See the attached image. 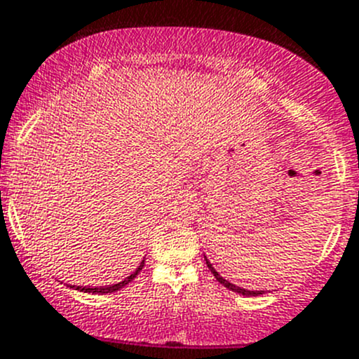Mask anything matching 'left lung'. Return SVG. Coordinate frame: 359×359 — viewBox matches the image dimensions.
<instances>
[{"mask_svg": "<svg viewBox=\"0 0 359 359\" xmlns=\"http://www.w3.org/2000/svg\"><path fill=\"white\" fill-rule=\"evenodd\" d=\"M203 259H205V264H207V267H209V271H210V273L214 274V278H216V280L219 281L221 285H225L226 289H229V290H232V292L243 294V296H260V294H264V292H266V290H248V289H243V287H237V285H233V283H230L229 280H225V278H223V276H221L219 273H217V271H216V267H214L212 264L209 262V259H207L205 255H203Z\"/></svg>", "mask_w": 359, "mask_h": 359, "instance_id": "8db88e82", "label": "left lung"}]
</instances>
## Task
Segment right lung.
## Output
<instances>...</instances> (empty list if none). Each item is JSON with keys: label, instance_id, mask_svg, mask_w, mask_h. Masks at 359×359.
I'll list each match as a JSON object with an SVG mask.
<instances>
[{"label": "right lung", "instance_id": "right-lung-1", "mask_svg": "<svg viewBox=\"0 0 359 359\" xmlns=\"http://www.w3.org/2000/svg\"><path fill=\"white\" fill-rule=\"evenodd\" d=\"M143 266H145V259L142 260V264H140L138 267H136V271L134 273H130L129 276L123 278L122 281H118V283H113V285H104V287H90V285H69L72 287V289L76 290H81V292H88V294H111V292H116V290L123 289L126 285H129L130 281L134 280V278L138 276L140 271L143 269Z\"/></svg>", "mask_w": 359, "mask_h": 359}]
</instances>
